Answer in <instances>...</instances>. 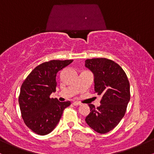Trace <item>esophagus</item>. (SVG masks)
<instances>
[{
    "label": "esophagus",
    "instance_id": "esophagus-1",
    "mask_svg": "<svg viewBox=\"0 0 154 154\" xmlns=\"http://www.w3.org/2000/svg\"><path fill=\"white\" fill-rule=\"evenodd\" d=\"M73 105L74 106H79V105H81V103H79V102H74Z\"/></svg>",
    "mask_w": 154,
    "mask_h": 154
}]
</instances>
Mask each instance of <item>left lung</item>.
<instances>
[{
	"label": "left lung",
	"instance_id": "obj_1",
	"mask_svg": "<svg viewBox=\"0 0 154 154\" xmlns=\"http://www.w3.org/2000/svg\"><path fill=\"white\" fill-rule=\"evenodd\" d=\"M85 66L94 75L95 93L101 95L100 106L89 104L85 122L95 132L112 130L125 116L130 99V82L118 63L106 58L87 59Z\"/></svg>",
	"mask_w": 154,
	"mask_h": 154
}]
</instances>
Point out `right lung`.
Returning a JSON list of instances; mask_svg holds the SVG:
<instances>
[{
	"mask_svg": "<svg viewBox=\"0 0 154 154\" xmlns=\"http://www.w3.org/2000/svg\"><path fill=\"white\" fill-rule=\"evenodd\" d=\"M73 60H51L38 65L21 86L19 103L22 117L31 130L40 135L50 133L59 123L63 111L71 104L51 98L57 85L56 75Z\"/></svg>",
	"mask_w": 154,
	"mask_h": 154,
	"instance_id": "obj_1",
	"label": "right lung"
}]
</instances>
